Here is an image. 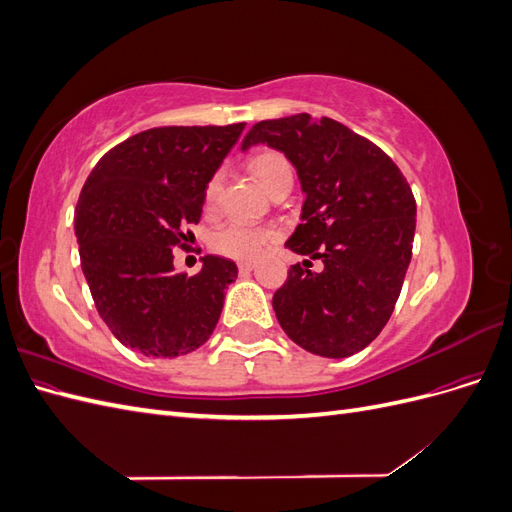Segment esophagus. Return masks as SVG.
<instances>
[{
  "label": "esophagus",
  "mask_w": 512,
  "mask_h": 512,
  "mask_svg": "<svg viewBox=\"0 0 512 512\" xmlns=\"http://www.w3.org/2000/svg\"><path fill=\"white\" fill-rule=\"evenodd\" d=\"M254 269V262L252 260H241L239 262V273H250Z\"/></svg>",
  "instance_id": "1"
}]
</instances>
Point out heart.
I'll return each mask as SVG.
<instances>
[{"label":"heart","instance_id":"heart-1","mask_svg":"<svg viewBox=\"0 0 512 512\" xmlns=\"http://www.w3.org/2000/svg\"><path fill=\"white\" fill-rule=\"evenodd\" d=\"M250 168L262 188L269 190L271 183L292 173L290 162L277 151H260L250 160ZM222 185V173H215L205 188V203L211 207L218 200ZM277 237V228L269 224H250L232 220L213 232L209 243L218 254L235 260H252Z\"/></svg>","mask_w":512,"mask_h":512}]
</instances>
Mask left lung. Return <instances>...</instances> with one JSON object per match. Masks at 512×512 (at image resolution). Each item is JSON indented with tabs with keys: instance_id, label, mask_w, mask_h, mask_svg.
I'll return each instance as SVG.
<instances>
[{
	"instance_id": "8db88e82",
	"label": "left lung",
	"mask_w": 512,
	"mask_h": 512,
	"mask_svg": "<svg viewBox=\"0 0 512 512\" xmlns=\"http://www.w3.org/2000/svg\"><path fill=\"white\" fill-rule=\"evenodd\" d=\"M260 143L284 153L305 192L286 247L324 262L320 273L290 267L273 294L275 316L294 344L344 359L374 342L393 314L412 258V190L380 147L329 117L260 121L241 149Z\"/></svg>"
}]
</instances>
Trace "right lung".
<instances>
[{"label": "right lung", "mask_w": 512, "mask_h": 512, "mask_svg": "<svg viewBox=\"0 0 512 512\" xmlns=\"http://www.w3.org/2000/svg\"><path fill=\"white\" fill-rule=\"evenodd\" d=\"M243 128H151L104 153L89 173L74 235L98 314L123 346L175 359L211 337L237 265L205 256L188 277L175 271L173 250L200 222L207 183Z\"/></svg>", "instance_id": "obj_1"}]
</instances>
